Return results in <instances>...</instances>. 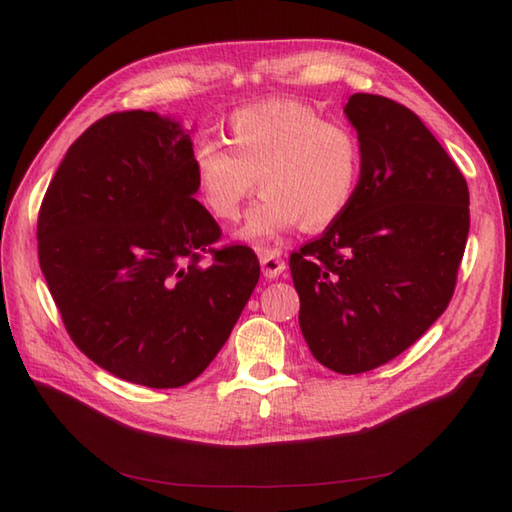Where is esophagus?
Listing matches in <instances>:
<instances>
[{"instance_id":"esophagus-1","label":"esophagus","mask_w":512,"mask_h":512,"mask_svg":"<svg viewBox=\"0 0 512 512\" xmlns=\"http://www.w3.org/2000/svg\"><path fill=\"white\" fill-rule=\"evenodd\" d=\"M259 264H262V273L270 279L279 277L286 270V262L281 259L277 250H262V253H259Z\"/></svg>"}]
</instances>
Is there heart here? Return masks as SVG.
Returning <instances> with one entry per match:
<instances>
[{
    "mask_svg": "<svg viewBox=\"0 0 512 512\" xmlns=\"http://www.w3.org/2000/svg\"><path fill=\"white\" fill-rule=\"evenodd\" d=\"M231 151L202 143L193 154L195 189L222 222L239 217L255 178L264 195L239 231L244 242H266L288 228L319 231L352 202L361 176V143L350 127L323 121L314 107L273 99L228 118Z\"/></svg>",
    "mask_w": 512,
    "mask_h": 512,
    "instance_id": "b5f03b06",
    "label": "heart"
}]
</instances>
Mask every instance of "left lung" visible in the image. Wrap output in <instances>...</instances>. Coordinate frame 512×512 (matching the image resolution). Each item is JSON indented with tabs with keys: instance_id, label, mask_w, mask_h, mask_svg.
Here are the masks:
<instances>
[{
	"instance_id": "1",
	"label": "left lung",
	"mask_w": 512,
	"mask_h": 512,
	"mask_svg": "<svg viewBox=\"0 0 512 512\" xmlns=\"http://www.w3.org/2000/svg\"><path fill=\"white\" fill-rule=\"evenodd\" d=\"M361 143L352 202L290 255L312 356L363 374L416 343L453 297L469 237V187L409 107L378 94L345 105Z\"/></svg>"
}]
</instances>
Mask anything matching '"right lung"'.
Returning a JSON list of instances; mask_svg holds the SVG:
<instances>
[{
	"instance_id": "obj_1",
	"label": "right lung",
	"mask_w": 512,
	"mask_h": 512,
	"mask_svg": "<svg viewBox=\"0 0 512 512\" xmlns=\"http://www.w3.org/2000/svg\"><path fill=\"white\" fill-rule=\"evenodd\" d=\"M193 193L191 136L132 110L85 129L43 195L39 266L65 330L129 383L198 378L259 281L253 248H213L222 231Z\"/></svg>"
}]
</instances>
